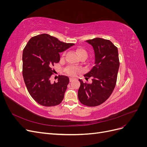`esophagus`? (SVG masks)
Listing matches in <instances>:
<instances>
[{"instance_id": "1", "label": "esophagus", "mask_w": 147, "mask_h": 147, "mask_svg": "<svg viewBox=\"0 0 147 147\" xmlns=\"http://www.w3.org/2000/svg\"><path fill=\"white\" fill-rule=\"evenodd\" d=\"M74 78H72V77H70V78H69V80H70V82H72L73 80H74Z\"/></svg>"}]
</instances>
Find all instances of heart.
Listing matches in <instances>:
<instances>
[{"label":"heart","instance_id":"heart-1","mask_svg":"<svg viewBox=\"0 0 147 147\" xmlns=\"http://www.w3.org/2000/svg\"><path fill=\"white\" fill-rule=\"evenodd\" d=\"M77 55L79 57H83L84 58H86L88 56V52L84 48H79L76 50ZM77 69L74 68V67H69L65 69V72L67 74L70 75H75L77 72Z\"/></svg>","mask_w":147,"mask_h":147}]
</instances>
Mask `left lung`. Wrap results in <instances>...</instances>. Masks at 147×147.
<instances>
[{"label": "left lung", "instance_id": "1", "mask_svg": "<svg viewBox=\"0 0 147 147\" xmlns=\"http://www.w3.org/2000/svg\"><path fill=\"white\" fill-rule=\"evenodd\" d=\"M94 51V65L84 76L92 77V83L80 82L78 97L82 104L94 107L107 99L116 85L119 67L117 47L109 40L95 38L86 41Z\"/></svg>", "mask_w": 147, "mask_h": 147}]
</instances>
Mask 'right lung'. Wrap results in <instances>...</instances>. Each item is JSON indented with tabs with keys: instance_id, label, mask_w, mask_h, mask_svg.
<instances>
[{
	"instance_id": "add662e5",
	"label": "right lung",
	"mask_w": 147,
	"mask_h": 147,
	"mask_svg": "<svg viewBox=\"0 0 147 147\" xmlns=\"http://www.w3.org/2000/svg\"><path fill=\"white\" fill-rule=\"evenodd\" d=\"M43 34L31 38L23 52V76L30 95L43 106L59 105L63 100L69 78L59 75L57 82L51 83L52 67L60 60L59 53L74 45Z\"/></svg>"
}]
</instances>
